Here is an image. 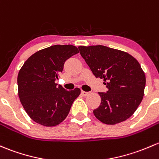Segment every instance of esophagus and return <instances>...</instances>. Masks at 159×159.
<instances>
[{"instance_id": "1", "label": "esophagus", "mask_w": 159, "mask_h": 159, "mask_svg": "<svg viewBox=\"0 0 159 159\" xmlns=\"http://www.w3.org/2000/svg\"><path fill=\"white\" fill-rule=\"evenodd\" d=\"M81 93L83 96H87V95L89 94V92H86V91H81Z\"/></svg>"}]
</instances>
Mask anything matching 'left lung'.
Instances as JSON below:
<instances>
[{"mask_svg": "<svg viewBox=\"0 0 159 159\" xmlns=\"http://www.w3.org/2000/svg\"><path fill=\"white\" fill-rule=\"evenodd\" d=\"M82 56L96 78H103L107 92H99L101 103L94 116L105 124L125 121L141 103L146 75L131 55L104 46H79Z\"/></svg>", "mask_w": 159, "mask_h": 159, "instance_id": "8db88e82", "label": "left lung"}]
</instances>
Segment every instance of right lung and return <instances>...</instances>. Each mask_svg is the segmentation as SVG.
Listing matches in <instances>:
<instances>
[{
  "label": "right lung",
  "instance_id": "right-lung-1",
  "mask_svg": "<svg viewBox=\"0 0 159 159\" xmlns=\"http://www.w3.org/2000/svg\"><path fill=\"white\" fill-rule=\"evenodd\" d=\"M78 52L71 45H55L36 52L24 62L17 77L18 94L33 121L54 126L68 116L81 90L67 91L55 81L66 60Z\"/></svg>",
  "mask_w": 159,
  "mask_h": 159
}]
</instances>
